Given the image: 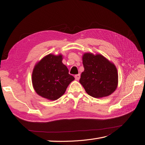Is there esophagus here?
Here are the masks:
<instances>
[{"instance_id":"esophagus-1","label":"esophagus","mask_w":145,"mask_h":145,"mask_svg":"<svg viewBox=\"0 0 145 145\" xmlns=\"http://www.w3.org/2000/svg\"><path fill=\"white\" fill-rule=\"evenodd\" d=\"M80 74H76V75H75V78L76 80H78L80 79Z\"/></svg>"}]
</instances>
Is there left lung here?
I'll return each mask as SVG.
<instances>
[{
	"label": "left lung",
	"mask_w": 145,
	"mask_h": 145,
	"mask_svg": "<svg viewBox=\"0 0 145 145\" xmlns=\"http://www.w3.org/2000/svg\"><path fill=\"white\" fill-rule=\"evenodd\" d=\"M84 71L79 80L88 94L95 98L111 95L118 85L116 66L101 54L85 53L82 57Z\"/></svg>",
	"instance_id": "8db88e82"
}]
</instances>
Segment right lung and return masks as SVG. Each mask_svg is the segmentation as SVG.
<instances>
[{
    "mask_svg": "<svg viewBox=\"0 0 145 145\" xmlns=\"http://www.w3.org/2000/svg\"><path fill=\"white\" fill-rule=\"evenodd\" d=\"M62 59V55L50 54L35 65L32 74L33 86L41 97L50 100L58 99L74 80Z\"/></svg>",
    "mask_w": 145,
    "mask_h": 145,
    "instance_id": "right-lung-1",
    "label": "right lung"
}]
</instances>
